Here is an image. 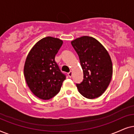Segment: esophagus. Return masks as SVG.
<instances>
[{
  "label": "esophagus",
  "instance_id": "esophagus-1",
  "mask_svg": "<svg viewBox=\"0 0 134 134\" xmlns=\"http://www.w3.org/2000/svg\"><path fill=\"white\" fill-rule=\"evenodd\" d=\"M68 75H69V76L70 78L72 77V71H70V72L68 73Z\"/></svg>",
  "mask_w": 134,
  "mask_h": 134
}]
</instances>
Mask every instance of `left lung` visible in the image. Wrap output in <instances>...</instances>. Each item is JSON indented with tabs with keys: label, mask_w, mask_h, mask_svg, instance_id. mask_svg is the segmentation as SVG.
<instances>
[{
	"label": "left lung",
	"mask_w": 134,
	"mask_h": 134,
	"mask_svg": "<svg viewBox=\"0 0 134 134\" xmlns=\"http://www.w3.org/2000/svg\"><path fill=\"white\" fill-rule=\"evenodd\" d=\"M71 44L78 55L83 72V81L76 84L78 91L87 99L99 97L108 88L113 74L108 51L92 37H81Z\"/></svg>",
	"instance_id": "8db88e82"
}]
</instances>
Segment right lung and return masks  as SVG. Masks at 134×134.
Instances as JSON below:
<instances>
[{"label": "right lung", "instance_id": "right-lung-1", "mask_svg": "<svg viewBox=\"0 0 134 134\" xmlns=\"http://www.w3.org/2000/svg\"><path fill=\"white\" fill-rule=\"evenodd\" d=\"M62 40L46 37L39 40L27 56L24 75L32 93L43 100H48L60 91L66 76L55 62V56Z\"/></svg>", "mask_w": 134, "mask_h": 134}]
</instances>
